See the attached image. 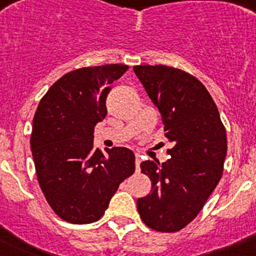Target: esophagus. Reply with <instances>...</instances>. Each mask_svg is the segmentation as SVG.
<instances>
[{"label": "esophagus", "instance_id": "esophagus-1", "mask_svg": "<svg viewBox=\"0 0 256 256\" xmlns=\"http://www.w3.org/2000/svg\"><path fill=\"white\" fill-rule=\"evenodd\" d=\"M140 164H141V155L136 154V172H140Z\"/></svg>", "mask_w": 256, "mask_h": 256}]
</instances>
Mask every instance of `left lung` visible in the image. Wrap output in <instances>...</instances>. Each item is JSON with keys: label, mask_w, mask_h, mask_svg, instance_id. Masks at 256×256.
<instances>
[{"label": "left lung", "mask_w": 256, "mask_h": 256, "mask_svg": "<svg viewBox=\"0 0 256 256\" xmlns=\"http://www.w3.org/2000/svg\"><path fill=\"white\" fill-rule=\"evenodd\" d=\"M133 70L159 108L165 137L174 144L166 162H141L152 187L137 200V209L151 230L177 232L196 218L222 178L226 128L214 100L194 76L165 65Z\"/></svg>", "instance_id": "8db88e82"}]
</instances>
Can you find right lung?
<instances>
[{
  "instance_id": "obj_1",
  "label": "right lung",
  "mask_w": 256,
  "mask_h": 256,
  "mask_svg": "<svg viewBox=\"0 0 256 256\" xmlns=\"http://www.w3.org/2000/svg\"><path fill=\"white\" fill-rule=\"evenodd\" d=\"M128 65L108 64L66 73L50 87L33 118L30 150L38 183L52 210L73 224L104 216L118 187L134 173L126 148H94V126L108 114L110 84Z\"/></svg>"
}]
</instances>
